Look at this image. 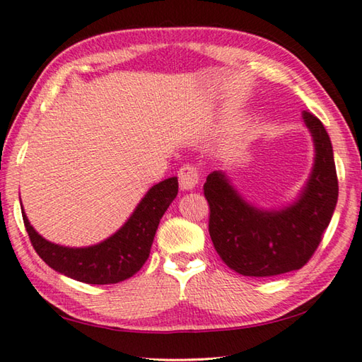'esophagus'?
I'll list each match as a JSON object with an SVG mask.
<instances>
[{
  "instance_id": "1",
  "label": "esophagus",
  "mask_w": 362,
  "mask_h": 362,
  "mask_svg": "<svg viewBox=\"0 0 362 362\" xmlns=\"http://www.w3.org/2000/svg\"><path fill=\"white\" fill-rule=\"evenodd\" d=\"M199 182V170L192 164H185L179 170V183L182 189H193Z\"/></svg>"
}]
</instances>
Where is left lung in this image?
Instances as JSON below:
<instances>
[{
  "label": "left lung",
  "mask_w": 362,
  "mask_h": 362,
  "mask_svg": "<svg viewBox=\"0 0 362 362\" xmlns=\"http://www.w3.org/2000/svg\"><path fill=\"white\" fill-rule=\"evenodd\" d=\"M315 144L313 170L292 204L265 211L247 203L222 170L204 183L209 235L226 265L243 276H276L300 269L311 259L329 226L339 198L332 144L322 122L303 112Z\"/></svg>",
  "instance_id": "obj_1"
}]
</instances>
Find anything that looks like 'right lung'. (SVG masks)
<instances>
[{
  "mask_svg": "<svg viewBox=\"0 0 362 362\" xmlns=\"http://www.w3.org/2000/svg\"><path fill=\"white\" fill-rule=\"evenodd\" d=\"M177 193V177L153 185L115 235L88 247H65L47 241L30 225L23 207L22 217L36 254L52 269L86 284H116L134 276L144 267L159 220Z\"/></svg>",
  "mask_w": 362,
  "mask_h": 362,
  "instance_id": "add662e5",
  "label": "right lung"
}]
</instances>
